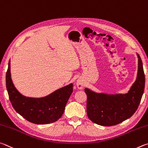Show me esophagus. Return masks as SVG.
Returning a JSON list of instances; mask_svg holds the SVG:
<instances>
[{
    "instance_id": "obj_1",
    "label": "esophagus",
    "mask_w": 148,
    "mask_h": 148,
    "mask_svg": "<svg viewBox=\"0 0 148 148\" xmlns=\"http://www.w3.org/2000/svg\"><path fill=\"white\" fill-rule=\"evenodd\" d=\"M76 84H77V88H78L79 89H81H81H83V88H84V82H83V81H82L81 79L77 80Z\"/></svg>"
}]
</instances>
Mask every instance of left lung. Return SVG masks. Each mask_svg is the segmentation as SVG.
<instances>
[{
	"mask_svg": "<svg viewBox=\"0 0 148 148\" xmlns=\"http://www.w3.org/2000/svg\"><path fill=\"white\" fill-rule=\"evenodd\" d=\"M136 54L138 58L136 79L127 93L110 95L85 88L87 115L94 123L102 126L116 125L131 118L136 112L145 87L143 65L140 56Z\"/></svg>",
	"mask_w": 148,
	"mask_h": 148,
	"instance_id": "8db88e82",
	"label": "left lung"
}]
</instances>
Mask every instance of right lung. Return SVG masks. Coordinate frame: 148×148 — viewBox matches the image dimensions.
<instances>
[{
    "instance_id": "1",
    "label": "right lung",
    "mask_w": 148,
    "mask_h": 148,
    "mask_svg": "<svg viewBox=\"0 0 148 148\" xmlns=\"http://www.w3.org/2000/svg\"><path fill=\"white\" fill-rule=\"evenodd\" d=\"M6 84L10 102L15 111L28 121L36 124L53 123L60 118L73 86L72 83L69 84L40 98L24 96L12 82L10 60L6 75Z\"/></svg>"
}]
</instances>
